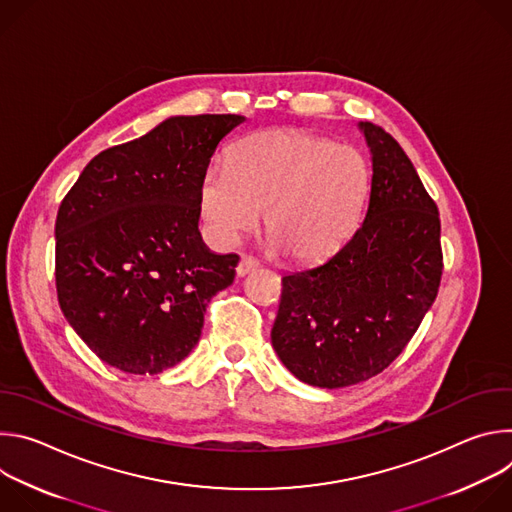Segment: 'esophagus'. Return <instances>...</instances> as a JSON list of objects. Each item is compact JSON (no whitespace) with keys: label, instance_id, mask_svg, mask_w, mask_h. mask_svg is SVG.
Returning a JSON list of instances; mask_svg holds the SVG:
<instances>
[{"label":"esophagus","instance_id":"esophagus-1","mask_svg":"<svg viewBox=\"0 0 512 512\" xmlns=\"http://www.w3.org/2000/svg\"><path fill=\"white\" fill-rule=\"evenodd\" d=\"M257 267H259V261H257L255 257H251V255H243V257H241V261H239V265H237V275H239V277H243V275H247V273L255 271Z\"/></svg>","mask_w":512,"mask_h":512}]
</instances>
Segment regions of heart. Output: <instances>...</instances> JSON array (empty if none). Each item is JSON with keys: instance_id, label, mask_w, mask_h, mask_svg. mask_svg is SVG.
Returning a JSON list of instances; mask_svg holds the SVG:
<instances>
[{"instance_id": "obj_1", "label": "heart", "mask_w": 512, "mask_h": 512, "mask_svg": "<svg viewBox=\"0 0 512 512\" xmlns=\"http://www.w3.org/2000/svg\"><path fill=\"white\" fill-rule=\"evenodd\" d=\"M371 186L364 158L300 129H267L241 139L229 166L214 164L200 186V212L223 245L265 231L296 261L334 253L354 231Z\"/></svg>"}]
</instances>
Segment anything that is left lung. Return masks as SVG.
I'll return each mask as SVG.
<instances>
[{"instance_id": "1", "label": "left lung", "mask_w": 512, "mask_h": 512, "mask_svg": "<svg viewBox=\"0 0 512 512\" xmlns=\"http://www.w3.org/2000/svg\"><path fill=\"white\" fill-rule=\"evenodd\" d=\"M373 160L371 198L354 235L324 263L281 279L271 344L300 381L340 389L383 373L440 289V212L401 145L358 123Z\"/></svg>"}]
</instances>
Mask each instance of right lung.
<instances>
[{
  "mask_svg": "<svg viewBox=\"0 0 512 512\" xmlns=\"http://www.w3.org/2000/svg\"><path fill=\"white\" fill-rule=\"evenodd\" d=\"M243 115H180L95 156L56 216L58 304L111 367L158 375L196 346L239 255L200 237V186Z\"/></svg>",
  "mask_w": 512,
  "mask_h": 512,
  "instance_id": "1",
  "label": "right lung"
}]
</instances>
